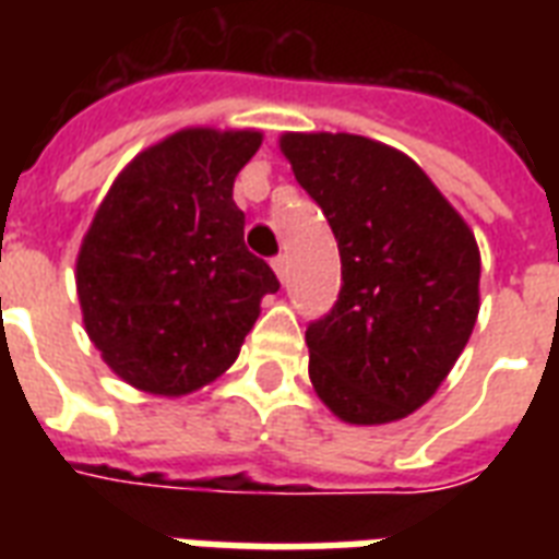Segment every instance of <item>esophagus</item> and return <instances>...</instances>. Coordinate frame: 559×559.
I'll return each instance as SVG.
<instances>
[{"instance_id": "obj_1", "label": "esophagus", "mask_w": 559, "mask_h": 559, "mask_svg": "<svg viewBox=\"0 0 559 559\" xmlns=\"http://www.w3.org/2000/svg\"><path fill=\"white\" fill-rule=\"evenodd\" d=\"M272 270H275V275L284 281V275H287V254H275V258H272Z\"/></svg>"}]
</instances>
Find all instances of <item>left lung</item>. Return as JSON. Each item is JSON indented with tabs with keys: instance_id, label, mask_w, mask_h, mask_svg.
<instances>
[{
	"instance_id": "obj_1",
	"label": "left lung",
	"mask_w": 559,
	"mask_h": 559,
	"mask_svg": "<svg viewBox=\"0 0 559 559\" xmlns=\"http://www.w3.org/2000/svg\"><path fill=\"white\" fill-rule=\"evenodd\" d=\"M281 151L340 243L336 305L307 324L310 380L348 424L424 406L478 316V246L424 170L348 133H287Z\"/></svg>"
}]
</instances>
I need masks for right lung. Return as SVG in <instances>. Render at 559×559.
<instances>
[{
    "instance_id": "obj_1",
    "label": "right lung",
    "mask_w": 559,
    "mask_h": 559,
    "mask_svg": "<svg viewBox=\"0 0 559 559\" xmlns=\"http://www.w3.org/2000/svg\"><path fill=\"white\" fill-rule=\"evenodd\" d=\"M261 133L182 130L139 153L100 202L78 254L83 324L130 385L179 397L226 371L278 293L243 246L237 170Z\"/></svg>"
}]
</instances>
